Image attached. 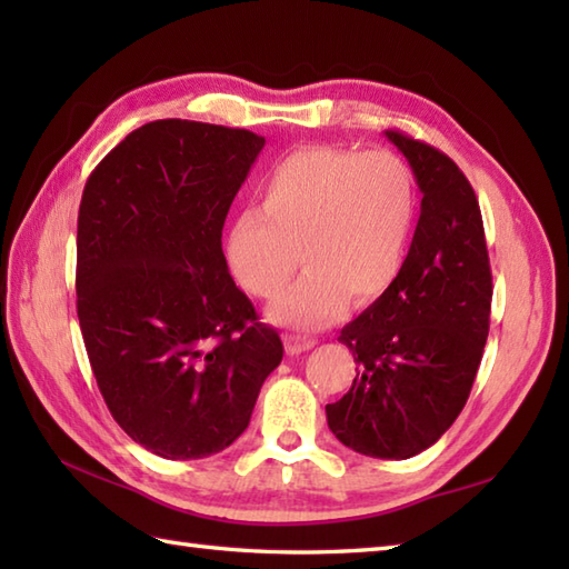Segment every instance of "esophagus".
Instances as JSON below:
<instances>
[{
    "label": "esophagus",
    "instance_id": "obj_1",
    "mask_svg": "<svg viewBox=\"0 0 569 569\" xmlns=\"http://www.w3.org/2000/svg\"><path fill=\"white\" fill-rule=\"evenodd\" d=\"M316 347V340L306 335H286V349L288 355H300V352H308V349Z\"/></svg>",
    "mask_w": 569,
    "mask_h": 569
}]
</instances>
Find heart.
I'll return each mask as SVG.
<instances>
[{
	"mask_svg": "<svg viewBox=\"0 0 569 569\" xmlns=\"http://www.w3.org/2000/svg\"><path fill=\"white\" fill-rule=\"evenodd\" d=\"M416 183L391 151L303 147L278 161L259 192V210L237 214L227 263L253 298L276 300L298 266L308 271L271 318L316 330L377 303L403 269L416 227Z\"/></svg>",
	"mask_w": 569,
	"mask_h": 569,
	"instance_id": "heart-1",
	"label": "heart"
}]
</instances>
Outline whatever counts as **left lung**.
<instances>
[{
	"instance_id": "1",
	"label": "left lung",
	"mask_w": 569,
	"mask_h": 569,
	"mask_svg": "<svg viewBox=\"0 0 569 569\" xmlns=\"http://www.w3.org/2000/svg\"><path fill=\"white\" fill-rule=\"evenodd\" d=\"M418 180L420 217L393 286L345 325L357 377L325 408L355 452L408 459L452 426L469 398L491 312V269L475 190L457 163L401 131H386Z\"/></svg>"
}]
</instances>
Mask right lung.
Returning <instances> with one entry per match:
<instances>
[{
    "label": "right lung",
    "mask_w": 569,
    "mask_h": 569,
    "mask_svg": "<svg viewBox=\"0 0 569 569\" xmlns=\"http://www.w3.org/2000/svg\"><path fill=\"white\" fill-rule=\"evenodd\" d=\"M266 139L159 119L90 173L78 212V318L100 393L166 459L222 452L247 430L281 337L229 276L222 227Z\"/></svg>",
    "instance_id": "1"
}]
</instances>
